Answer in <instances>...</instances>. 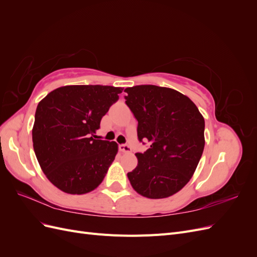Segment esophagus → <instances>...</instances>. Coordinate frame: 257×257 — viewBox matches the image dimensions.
Returning a JSON list of instances; mask_svg holds the SVG:
<instances>
[{
    "mask_svg": "<svg viewBox=\"0 0 257 257\" xmlns=\"http://www.w3.org/2000/svg\"><path fill=\"white\" fill-rule=\"evenodd\" d=\"M119 149H120V151H121V152H124V153H130V152L132 151L131 147H130L128 145H126V144L120 145V146H119Z\"/></svg>",
    "mask_w": 257,
    "mask_h": 257,
    "instance_id": "obj_1",
    "label": "esophagus"
}]
</instances>
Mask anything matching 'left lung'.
<instances>
[{"label": "left lung", "instance_id": "1", "mask_svg": "<svg viewBox=\"0 0 257 257\" xmlns=\"http://www.w3.org/2000/svg\"><path fill=\"white\" fill-rule=\"evenodd\" d=\"M125 104L138 121V164L127 174L141 195L158 199L174 195L190 181L205 147V120L182 93L152 84L126 88Z\"/></svg>", "mask_w": 257, "mask_h": 257}]
</instances>
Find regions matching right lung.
<instances>
[{"label": "right lung", "mask_w": 257, "mask_h": 257, "mask_svg": "<svg viewBox=\"0 0 257 257\" xmlns=\"http://www.w3.org/2000/svg\"><path fill=\"white\" fill-rule=\"evenodd\" d=\"M122 90L65 85L38 103L32 130L34 152L46 177L61 191L79 195L103 181L118 145L93 137Z\"/></svg>", "instance_id": "right-lung-1"}]
</instances>
